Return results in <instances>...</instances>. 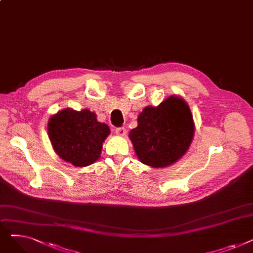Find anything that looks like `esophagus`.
Here are the masks:
<instances>
[{
	"label": "esophagus",
	"instance_id": "obj_1",
	"mask_svg": "<svg viewBox=\"0 0 253 253\" xmlns=\"http://www.w3.org/2000/svg\"><path fill=\"white\" fill-rule=\"evenodd\" d=\"M116 134H118V135H120V136H126L127 131H126V129L123 128V127L117 128V129H116Z\"/></svg>",
	"mask_w": 253,
	"mask_h": 253
}]
</instances>
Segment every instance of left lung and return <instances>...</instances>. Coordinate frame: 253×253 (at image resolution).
I'll use <instances>...</instances> for the list:
<instances>
[{"instance_id": "left-lung-1", "label": "left lung", "mask_w": 253, "mask_h": 253, "mask_svg": "<svg viewBox=\"0 0 253 253\" xmlns=\"http://www.w3.org/2000/svg\"><path fill=\"white\" fill-rule=\"evenodd\" d=\"M195 132L188 103L176 95L145 106L129 133L139 161L153 168L170 166L187 153Z\"/></svg>"}]
</instances>
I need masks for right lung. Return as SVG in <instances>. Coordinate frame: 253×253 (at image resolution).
<instances>
[{
    "instance_id": "add662e5",
    "label": "right lung",
    "mask_w": 253,
    "mask_h": 253,
    "mask_svg": "<svg viewBox=\"0 0 253 253\" xmlns=\"http://www.w3.org/2000/svg\"><path fill=\"white\" fill-rule=\"evenodd\" d=\"M110 127L97 121L89 110L64 109L48 121V135L53 149L63 161L85 167L97 161Z\"/></svg>"
}]
</instances>
